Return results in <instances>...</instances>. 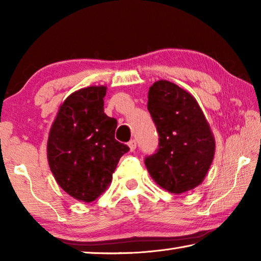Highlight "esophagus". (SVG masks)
I'll list each match as a JSON object with an SVG mask.
<instances>
[{
	"label": "esophagus",
	"instance_id": "34e87169",
	"mask_svg": "<svg viewBox=\"0 0 261 261\" xmlns=\"http://www.w3.org/2000/svg\"><path fill=\"white\" fill-rule=\"evenodd\" d=\"M127 145H129V147H130V151H131V152H134L135 149H136V147H137V143H136V140H135V139L130 140L129 143H127Z\"/></svg>",
	"mask_w": 261,
	"mask_h": 261
}]
</instances>
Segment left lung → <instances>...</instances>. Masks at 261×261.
<instances>
[{
	"label": "left lung",
	"mask_w": 261,
	"mask_h": 261,
	"mask_svg": "<svg viewBox=\"0 0 261 261\" xmlns=\"http://www.w3.org/2000/svg\"><path fill=\"white\" fill-rule=\"evenodd\" d=\"M147 109L159 134L155 153L145 158L149 175L171 193L198 187L213 161L215 141L196 99L174 83L159 81L149 87Z\"/></svg>",
	"instance_id": "obj_1"
}]
</instances>
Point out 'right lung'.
I'll list each match as a JSON object with an SVG mask.
<instances>
[{"label":"right lung","mask_w":261,"mask_h":261,"mask_svg":"<svg viewBox=\"0 0 261 261\" xmlns=\"http://www.w3.org/2000/svg\"><path fill=\"white\" fill-rule=\"evenodd\" d=\"M106 90L91 86L69 95L48 137L47 156L56 182L85 202L107 189L121 156L130 149L115 139L117 121L103 112Z\"/></svg>","instance_id":"right-lung-1"}]
</instances>
